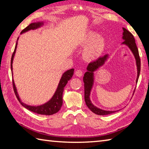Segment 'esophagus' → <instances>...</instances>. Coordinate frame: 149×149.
I'll use <instances>...</instances> for the list:
<instances>
[{"instance_id":"1","label":"esophagus","mask_w":149,"mask_h":149,"mask_svg":"<svg viewBox=\"0 0 149 149\" xmlns=\"http://www.w3.org/2000/svg\"><path fill=\"white\" fill-rule=\"evenodd\" d=\"M75 74L77 77H81L83 75V72L81 70H77L75 71Z\"/></svg>"}]
</instances>
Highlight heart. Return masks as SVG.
<instances>
[{
	"label": "heart",
	"mask_w": 149,
	"mask_h": 149,
	"mask_svg": "<svg viewBox=\"0 0 149 149\" xmlns=\"http://www.w3.org/2000/svg\"><path fill=\"white\" fill-rule=\"evenodd\" d=\"M82 45L86 47L83 51L84 57L93 60L100 56L105 48V39L99 36L96 31H91L84 37Z\"/></svg>",
	"instance_id": "obj_1"
}]
</instances>
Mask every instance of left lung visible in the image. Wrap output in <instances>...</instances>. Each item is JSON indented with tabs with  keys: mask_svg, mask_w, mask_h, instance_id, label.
<instances>
[{
	"mask_svg": "<svg viewBox=\"0 0 149 149\" xmlns=\"http://www.w3.org/2000/svg\"><path fill=\"white\" fill-rule=\"evenodd\" d=\"M123 29V39L124 42L123 44H125L128 46L132 52L133 53L136 61V65L137 68V76L136 79V83L139 79L140 70H141V61L139 55L138 49L137 47L136 44V40L134 39V37L130 32H129L128 30H126L125 28ZM108 58V55H105L102 57H100L96 61L91 62V63L88 64V65L86 68L87 72H85V75L83 77V82H84V87H85V100L86 105L87 107L91 109V111H93L94 113L98 115H106L113 113L117 111H105L101 109L96 107V106L92 104V102L90 100V94L92 87H93L94 83V72L98 70L100 67L104 65L105 62L107 61Z\"/></svg>",
	"mask_w": 149,
	"mask_h": 149,
	"instance_id": "1",
	"label": "left lung"
}]
</instances>
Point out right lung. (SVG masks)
Segmentation results:
<instances>
[{
  "instance_id": "right-lung-1",
  "label": "right lung",
  "mask_w": 149,
  "mask_h": 149,
  "mask_svg": "<svg viewBox=\"0 0 149 149\" xmlns=\"http://www.w3.org/2000/svg\"><path fill=\"white\" fill-rule=\"evenodd\" d=\"M44 23L43 22H38V23H33L30 24L29 26H26L25 29H24L22 31H21V34L23 33V32H25L26 31H29L30 30H34L36 29L41 26ZM18 40V38H17ZM17 42L16 43L15 49L13 53L12 54V58H11V70L12 71V63L13 60V57H14L16 48H17ZM74 70L72 68L69 70H67L62 75V77L60 80V82L58 83V87L56 88L55 91V93L54 94L53 96L52 97L49 101H48L45 104L38 105V106H31V105H26L24 104L21 101V100L19 97V95L17 92V89L15 86V83L13 80L12 81L13 83V91H14V93L16 97H17V100L19 102H20V104L23 105L24 107L26 108V109H29L31 111L34 112L35 113H38V114L40 115H51L55 114V113H57L59 110L61 109L62 107V105H63V93L64 91V86L66 85L68 81L70 79H71V78L73 76V74H74ZM13 75V73H12Z\"/></svg>"
}]
</instances>
